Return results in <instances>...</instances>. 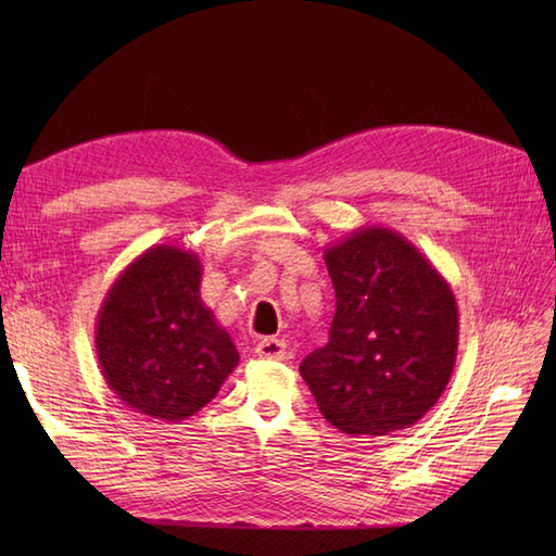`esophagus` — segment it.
<instances>
[{
    "label": "esophagus",
    "mask_w": 556,
    "mask_h": 556,
    "mask_svg": "<svg viewBox=\"0 0 556 556\" xmlns=\"http://www.w3.org/2000/svg\"><path fill=\"white\" fill-rule=\"evenodd\" d=\"M285 341L282 339H274V336H268V339H262L255 345L257 357L262 359H285Z\"/></svg>",
    "instance_id": "obj_1"
}]
</instances>
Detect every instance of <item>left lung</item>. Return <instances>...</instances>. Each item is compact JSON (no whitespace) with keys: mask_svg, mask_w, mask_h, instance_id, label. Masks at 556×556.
<instances>
[{"mask_svg":"<svg viewBox=\"0 0 556 556\" xmlns=\"http://www.w3.org/2000/svg\"><path fill=\"white\" fill-rule=\"evenodd\" d=\"M336 292L329 343L299 371L331 427L376 439L441 399L459 345L447 280L399 231L366 225L325 250Z\"/></svg>","mask_w":556,"mask_h":556,"instance_id":"1","label":"left lung"}]
</instances>
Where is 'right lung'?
<instances>
[{"label": "right lung", "mask_w": 556, "mask_h": 556, "mask_svg": "<svg viewBox=\"0 0 556 556\" xmlns=\"http://www.w3.org/2000/svg\"><path fill=\"white\" fill-rule=\"evenodd\" d=\"M199 285L192 250L153 245L125 266L97 313L94 348L106 384L129 408L162 422L199 413L239 364Z\"/></svg>", "instance_id": "add662e5"}]
</instances>
